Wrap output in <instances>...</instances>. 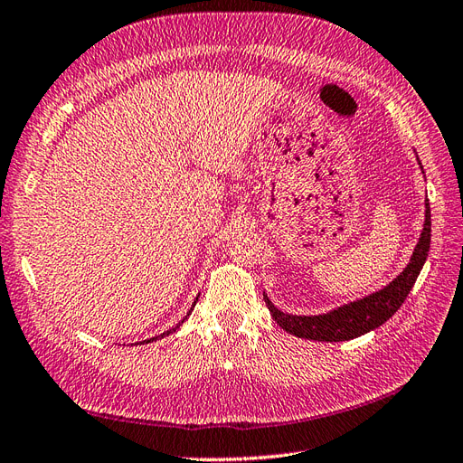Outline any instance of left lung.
Here are the masks:
<instances>
[{
    "label": "left lung",
    "instance_id": "obj_1",
    "mask_svg": "<svg viewBox=\"0 0 463 463\" xmlns=\"http://www.w3.org/2000/svg\"><path fill=\"white\" fill-rule=\"evenodd\" d=\"M430 246V207L429 200H425V225L417 242L413 256L408 267L402 271L391 285H386L383 290L369 294L362 300L350 302L346 306H340L323 316H290V313L280 311L273 306V302L263 294V300L269 307L273 319L280 329L287 333L309 338V340H321V342H342L352 340L355 336H362L373 329H377L386 319H391L398 307L404 304L410 290L413 288L420 271L423 269V263L427 260Z\"/></svg>",
    "mask_w": 463,
    "mask_h": 463
}]
</instances>
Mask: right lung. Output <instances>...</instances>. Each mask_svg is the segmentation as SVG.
<instances>
[{
  "instance_id": "obj_1",
  "label": "right lung",
  "mask_w": 463,
  "mask_h": 463,
  "mask_svg": "<svg viewBox=\"0 0 463 463\" xmlns=\"http://www.w3.org/2000/svg\"><path fill=\"white\" fill-rule=\"evenodd\" d=\"M196 302H198V298H196V300H194V304H192V307H194V306H196ZM192 307H190V311H192ZM190 311H188V316H190ZM188 316H186V317H188ZM186 317H184V319H186ZM184 319H183V321H181V323H178V325H176V326H173V329H171V331H167V333H163V335H159V336H154V338H150V340H144V342H154V340H157V338H163V336H167V335H171V333H175V331H176V329H178V326H181V325H183V323H184Z\"/></svg>"
}]
</instances>
